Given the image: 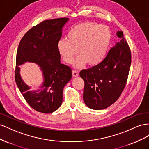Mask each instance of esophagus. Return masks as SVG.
<instances>
[{"mask_svg": "<svg viewBox=\"0 0 149 149\" xmlns=\"http://www.w3.org/2000/svg\"><path fill=\"white\" fill-rule=\"evenodd\" d=\"M79 72L77 70H72V75L74 76V77H77L79 76Z\"/></svg>", "mask_w": 149, "mask_h": 149, "instance_id": "34e87169", "label": "esophagus"}]
</instances>
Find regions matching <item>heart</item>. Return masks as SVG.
Instances as JSON below:
<instances>
[{"label":"heart","instance_id":"heart-1","mask_svg":"<svg viewBox=\"0 0 149 149\" xmlns=\"http://www.w3.org/2000/svg\"><path fill=\"white\" fill-rule=\"evenodd\" d=\"M67 37V39L58 41L59 52L63 61L71 63L79 50L80 56L74 66L80 68L87 62L90 65H95L104 60L111 34L107 27L93 22H83L72 27Z\"/></svg>","mask_w":149,"mask_h":149}]
</instances>
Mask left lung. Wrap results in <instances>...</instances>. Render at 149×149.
<instances>
[{
    "label": "left lung",
    "instance_id": "1",
    "mask_svg": "<svg viewBox=\"0 0 149 149\" xmlns=\"http://www.w3.org/2000/svg\"><path fill=\"white\" fill-rule=\"evenodd\" d=\"M121 39L99 64L80 72L84 81L83 99L87 107L102 110L113 104L125 87L131 64V51L122 31Z\"/></svg>",
    "mask_w": 149,
    "mask_h": 149
}]
</instances>
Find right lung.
<instances>
[{"mask_svg":"<svg viewBox=\"0 0 149 149\" xmlns=\"http://www.w3.org/2000/svg\"><path fill=\"white\" fill-rule=\"evenodd\" d=\"M68 20L63 17L43 21L25 33L18 47L15 82L25 100L37 112L50 113L60 107L63 87L72 78L71 68L61 63L58 49L62 29ZM25 61L37 63L41 67L45 81L41 90L28 91L21 79L18 65Z\"/></svg>","mask_w":149,"mask_h":149,"instance_id":"obj_1","label":"right lung"}]
</instances>
